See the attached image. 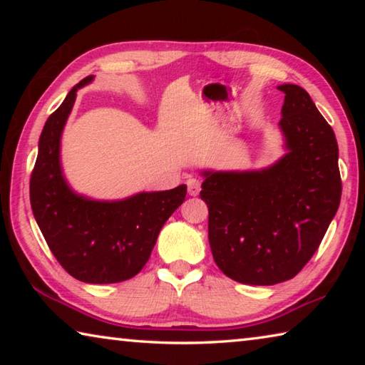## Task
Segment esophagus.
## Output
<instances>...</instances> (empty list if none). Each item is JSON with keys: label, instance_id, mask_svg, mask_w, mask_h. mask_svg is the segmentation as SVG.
Returning <instances> with one entry per match:
<instances>
[{"label": "esophagus", "instance_id": "1", "mask_svg": "<svg viewBox=\"0 0 365 365\" xmlns=\"http://www.w3.org/2000/svg\"><path fill=\"white\" fill-rule=\"evenodd\" d=\"M187 188H188V195H190V196L200 195V191H201V182L197 180V178H188V180H187Z\"/></svg>", "mask_w": 365, "mask_h": 365}]
</instances>
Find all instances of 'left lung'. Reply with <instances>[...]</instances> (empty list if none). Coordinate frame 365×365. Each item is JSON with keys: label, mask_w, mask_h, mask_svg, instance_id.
<instances>
[{"label": "left lung", "mask_w": 365, "mask_h": 365, "mask_svg": "<svg viewBox=\"0 0 365 365\" xmlns=\"http://www.w3.org/2000/svg\"><path fill=\"white\" fill-rule=\"evenodd\" d=\"M279 90L285 156L261 170L202 172L214 261L246 285L293 279L317 251L341 200L333 128L304 88Z\"/></svg>", "instance_id": "1"}]
</instances>
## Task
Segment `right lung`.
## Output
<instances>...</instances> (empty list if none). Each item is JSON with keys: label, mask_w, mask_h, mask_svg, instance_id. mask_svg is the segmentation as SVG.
<instances>
[{"label": "right lung", "mask_w": 365, "mask_h": 365, "mask_svg": "<svg viewBox=\"0 0 365 365\" xmlns=\"http://www.w3.org/2000/svg\"><path fill=\"white\" fill-rule=\"evenodd\" d=\"M85 77L48 117L30 177V205L49 250L66 272L85 283H117L145 267L160 228L185 201L187 185L137 193L120 201L77 195L61 169V135Z\"/></svg>", "instance_id": "obj_1"}]
</instances>
